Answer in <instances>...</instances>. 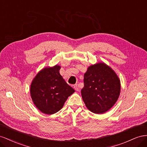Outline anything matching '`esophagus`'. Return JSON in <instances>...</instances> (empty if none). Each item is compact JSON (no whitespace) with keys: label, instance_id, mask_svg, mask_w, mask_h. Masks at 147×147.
I'll use <instances>...</instances> for the list:
<instances>
[{"label":"esophagus","instance_id":"esophagus-1","mask_svg":"<svg viewBox=\"0 0 147 147\" xmlns=\"http://www.w3.org/2000/svg\"><path fill=\"white\" fill-rule=\"evenodd\" d=\"M74 89L75 90H76V91H79V89L78 84H76V85L74 86Z\"/></svg>","mask_w":147,"mask_h":147}]
</instances>
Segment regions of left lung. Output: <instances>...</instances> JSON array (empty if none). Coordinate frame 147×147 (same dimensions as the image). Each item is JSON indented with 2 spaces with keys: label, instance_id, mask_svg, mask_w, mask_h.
<instances>
[{
  "label": "left lung",
  "instance_id": "1",
  "mask_svg": "<svg viewBox=\"0 0 147 147\" xmlns=\"http://www.w3.org/2000/svg\"><path fill=\"white\" fill-rule=\"evenodd\" d=\"M82 98L86 107L95 114H103L113 107L121 92L120 79L103 62L88 67L84 76Z\"/></svg>",
  "mask_w": 147,
  "mask_h": 147
}]
</instances>
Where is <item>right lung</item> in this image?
Masks as SVG:
<instances>
[{
  "label": "right lung",
  "mask_w": 147,
  "mask_h": 147,
  "mask_svg": "<svg viewBox=\"0 0 147 147\" xmlns=\"http://www.w3.org/2000/svg\"><path fill=\"white\" fill-rule=\"evenodd\" d=\"M61 66L45 67L32 79L30 94L38 110L47 115H53L63 107L74 90L66 82L60 74Z\"/></svg>",
  "instance_id": "right-lung-1"
}]
</instances>
